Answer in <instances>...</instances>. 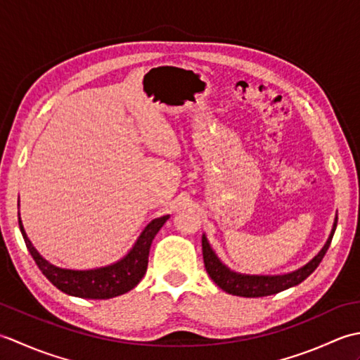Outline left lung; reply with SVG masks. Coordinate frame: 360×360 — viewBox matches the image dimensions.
<instances>
[{
  "label": "left lung",
  "mask_w": 360,
  "mask_h": 360,
  "mask_svg": "<svg viewBox=\"0 0 360 360\" xmlns=\"http://www.w3.org/2000/svg\"><path fill=\"white\" fill-rule=\"evenodd\" d=\"M338 227V218L334 221L333 231L330 233V238L325 243L322 250L311 259L309 263L304 264L300 269L294 272L283 274V275H248L231 271L229 267L221 262L217 257L215 252L210 248V244L202 235V258L205 264V271L210 275V278L217 283V285L226 290L227 294L238 295V297H266L272 294H278L281 290L297 286L298 283L307 280L309 275L317 269V266L322 262L328 248H330L331 240Z\"/></svg>",
  "instance_id": "left-lung-1"
}]
</instances>
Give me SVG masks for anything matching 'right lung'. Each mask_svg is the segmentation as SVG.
<instances>
[{
    "mask_svg": "<svg viewBox=\"0 0 360 360\" xmlns=\"http://www.w3.org/2000/svg\"><path fill=\"white\" fill-rule=\"evenodd\" d=\"M168 218H170V215L153 219L143 229L139 238L134 243L133 249L124 258L119 259V262L88 271L63 269V267L51 264L48 259H44L38 254L37 249L32 246V243L27 238L25 227H22L21 223L20 213L18 224L27 250L35 259L37 266L40 267L44 277L53 286L72 297L91 298V300H105V298H112L128 292V290H131L142 280L145 272H147L151 243Z\"/></svg>",
    "mask_w": 360,
    "mask_h": 360,
    "instance_id": "add662e5",
    "label": "right lung"
}]
</instances>
